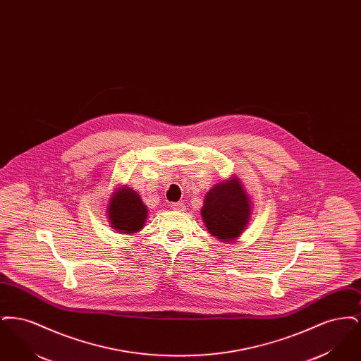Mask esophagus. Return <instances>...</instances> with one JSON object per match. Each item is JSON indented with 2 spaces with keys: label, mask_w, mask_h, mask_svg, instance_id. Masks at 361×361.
I'll return each mask as SVG.
<instances>
[{
  "label": "esophagus",
  "mask_w": 361,
  "mask_h": 361,
  "mask_svg": "<svg viewBox=\"0 0 361 361\" xmlns=\"http://www.w3.org/2000/svg\"><path fill=\"white\" fill-rule=\"evenodd\" d=\"M173 211H185V204L184 203H172Z\"/></svg>",
  "instance_id": "34e87169"
}]
</instances>
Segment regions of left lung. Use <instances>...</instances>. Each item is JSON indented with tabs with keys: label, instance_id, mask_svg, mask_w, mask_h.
<instances>
[{
	"label": "left lung",
	"instance_id": "1",
	"mask_svg": "<svg viewBox=\"0 0 361 361\" xmlns=\"http://www.w3.org/2000/svg\"><path fill=\"white\" fill-rule=\"evenodd\" d=\"M250 199L237 177L215 184L207 192L202 218L211 235L224 242L237 240L250 219Z\"/></svg>",
	"mask_w": 361,
	"mask_h": 361
}]
</instances>
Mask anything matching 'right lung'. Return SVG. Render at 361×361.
<instances>
[{
	"mask_svg": "<svg viewBox=\"0 0 361 361\" xmlns=\"http://www.w3.org/2000/svg\"><path fill=\"white\" fill-rule=\"evenodd\" d=\"M108 218L116 231L134 234L143 228L147 218V207L134 189H115L108 203Z\"/></svg>",
	"mask_w": 361,
	"mask_h": 361,
	"instance_id": "1",
	"label": "right lung"
}]
</instances>
